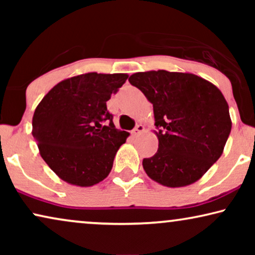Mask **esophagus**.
<instances>
[{
  "label": "esophagus",
  "mask_w": 255,
  "mask_h": 255,
  "mask_svg": "<svg viewBox=\"0 0 255 255\" xmlns=\"http://www.w3.org/2000/svg\"><path fill=\"white\" fill-rule=\"evenodd\" d=\"M145 131V127L142 124H138L137 127H135L133 130H132V135H138V134H140L141 132H144Z\"/></svg>",
  "instance_id": "1"
}]
</instances>
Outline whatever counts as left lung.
Here are the masks:
<instances>
[{"label":"left lung","mask_w":255,"mask_h":255,"mask_svg":"<svg viewBox=\"0 0 255 255\" xmlns=\"http://www.w3.org/2000/svg\"><path fill=\"white\" fill-rule=\"evenodd\" d=\"M153 104L159 148L142 160L153 181L170 188L196 182L219 159L232 122L224 95L191 73L139 72L128 78Z\"/></svg>","instance_id":"8db88e82"}]
</instances>
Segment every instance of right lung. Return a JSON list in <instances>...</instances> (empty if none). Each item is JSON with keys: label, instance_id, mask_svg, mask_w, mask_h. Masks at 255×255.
<instances>
[{"label": "right lung", "instance_id": "1", "mask_svg": "<svg viewBox=\"0 0 255 255\" xmlns=\"http://www.w3.org/2000/svg\"><path fill=\"white\" fill-rule=\"evenodd\" d=\"M128 76L96 72L73 76L55 85L37 106L32 135L41 158L65 182L92 187L109 175L130 133L115 128L107 101Z\"/></svg>", "mask_w": 255, "mask_h": 255}]
</instances>
